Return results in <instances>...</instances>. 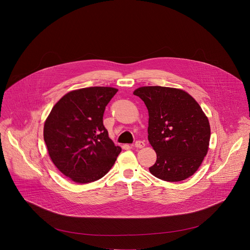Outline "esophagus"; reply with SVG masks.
<instances>
[{
  "label": "esophagus",
  "instance_id": "34e87169",
  "mask_svg": "<svg viewBox=\"0 0 250 250\" xmlns=\"http://www.w3.org/2000/svg\"><path fill=\"white\" fill-rule=\"evenodd\" d=\"M134 147H135V148H144V147H145V143H144L143 141L138 140V141H136V142H135Z\"/></svg>",
  "mask_w": 250,
  "mask_h": 250
}]
</instances>
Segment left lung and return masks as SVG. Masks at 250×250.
<instances>
[{
	"instance_id": "1",
	"label": "left lung",
	"mask_w": 250,
	"mask_h": 250,
	"mask_svg": "<svg viewBox=\"0 0 250 250\" xmlns=\"http://www.w3.org/2000/svg\"><path fill=\"white\" fill-rule=\"evenodd\" d=\"M133 94L148 109V140L157 154L150 172L168 182L192 176L210 140L209 122L199 103L185 90L167 86H141Z\"/></svg>"
}]
</instances>
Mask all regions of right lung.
Listing matches in <instances>:
<instances>
[{"label":"right lung","mask_w":250,"mask_h":250,"mask_svg":"<svg viewBox=\"0 0 250 250\" xmlns=\"http://www.w3.org/2000/svg\"><path fill=\"white\" fill-rule=\"evenodd\" d=\"M118 89L91 86L69 91L52 107L43 139L57 169L79 184L102 178L122 151L103 125L105 107Z\"/></svg>","instance_id":"obj_1"}]
</instances>
